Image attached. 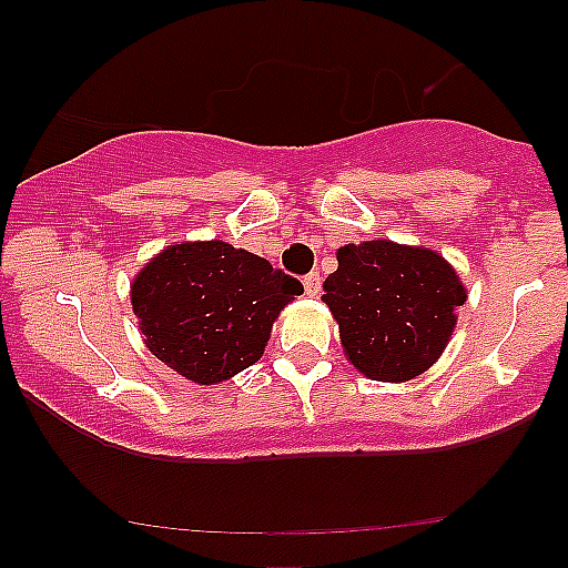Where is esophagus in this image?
<instances>
[{
	"label": "esophagus",
	"mask_w": 568,
	"mask_h": 568,
	"mask_svg": "<svg viewBox=\"0 0 568 568\" xmlns=\"http://www.w3.org/2000/svg\"><path fill=\"white\" fill-rule=\"evenodd\" d=\"M304 293L306 296H317L321 293V272H310L304 277Z\"/></svg>",
	"instance_id": "1"
}]
</instances>
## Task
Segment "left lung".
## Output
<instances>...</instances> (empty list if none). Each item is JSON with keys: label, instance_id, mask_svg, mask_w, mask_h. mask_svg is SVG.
I'll list each match as a JSON object with an SVG mask.
<instances>
[{"label": "left lung", "instance_id": "obj_1", "mask_svg": "<svg viewBox=\"0 0 568 568\" xmlns=\"http://www.w3.org/2000/svg\"><path fill=\"white\" fill-rule=\"evenodd\" d=\"M323 302L338 323L344 355L374 382H406L440 357L467 291L427 247L368 240L336 253Z\"/></svg>", "mask_w": 568, "mask_h": 568}]
</instances>
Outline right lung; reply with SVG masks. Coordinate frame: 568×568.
<instances>
[{
	"label": "right lung",
	"instance_id": "1",
	"mask_svg": "<svg viewBox=\"0 0 568 568\" xmlns=\"http://www.w3.org/2000/svg\"><path fill=\"white\" fill-rule=\"evenodd\" d=\"M304 285L221 240L158 253L130 302L149 352L197 384H219L264 355L272 323Z\"/></svg>",
	"mask_w": 568,
	"mask_h": 568
}]
</instances>
